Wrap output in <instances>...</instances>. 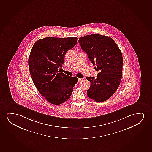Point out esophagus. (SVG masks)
Listing matches in <instances>:
<instances>
[{
  "label": "esophagus",
  "instance_id": "34e87169",
  "mask_svg": "<svg viewBox=\"0 0 152 152\" xmlns=\"http://www.w3.org/2000/svg\"><path fill=\"white\" fill-rule=\"evenodd\" d=\"M83 78H78V82H80V81H82L83 80Z\"/></svg>",
  "mask_w": 152,
  "mask_h": 152
}]
</instances>
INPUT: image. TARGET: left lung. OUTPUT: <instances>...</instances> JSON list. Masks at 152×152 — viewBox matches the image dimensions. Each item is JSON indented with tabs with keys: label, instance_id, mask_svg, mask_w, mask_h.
<instances>
[{
	"label": "left lung",
	"instance_id": "8db88e82",
	"mask_svg": "<svg viewBox=\"0 0 152 152\" xmlns=\"http://www.w3.org/2000/svg\"><path fill=\"white\" fill-rule=\"evenodd\" d=\"M81 49L88 56L96 71V78L87 77L91 85L87 90L89 98L103 102L118 89L122 77L123 57L118 46L111 38L92 34L79 38Z\"/></svg>",
	"mask_w": 152,
	"mask_h": 152
}]
</instances>
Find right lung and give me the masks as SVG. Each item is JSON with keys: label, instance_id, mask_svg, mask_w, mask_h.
<instances>
[{"label": "right lung", "instance_id": "add662e5", "mask_svg": "<svg viewBox=\"0 0 152 152\" xmlns=\"http://www.w3.org/2000/svg\"><path fill=\"white\" fill-rule=\"evenodd\" d=\"M77 38L48 37L34 44L29 57L32 81L41 94L49 103L58 105L70 98L73 87L78 82L59 71L66 51L77 44Z\"/></svg>", "mask_w": 152, "mask_h": 152}]
</instances>
